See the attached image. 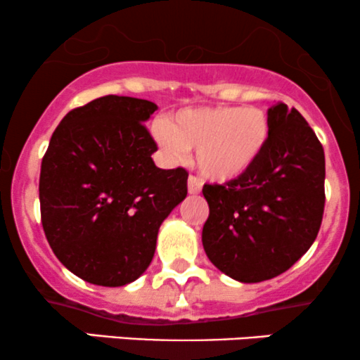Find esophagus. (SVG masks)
Listing matches in <instances>:
<instances>
[{
	"mask_svg": "<svg viewBox=\"0 0 360 360\" xmlns=\"http://www.w3.org/2000/svg\"><path fill=\"white\" fill-rule=\"evenodd\" d=\"M188 191H189V194H198V193L201 191V181L198 179V177L189 176V179H188Z\"/></svg>",
	"mask_w": 360,
	"mask_h": 360,
	"instance_id": "esophagus-1",
	"label": "esophagus"
}]
</instances>
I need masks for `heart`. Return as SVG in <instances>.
<instances>
[{"instance_id": "obj_1", "label": "heart", "mask_w": 360, "mask_h": 360, "mask_svg": "<svg viewBox=\"0 0 360 360\" xmlns=\"http://www.w3.org/2000/svg\"><path fill=\"white\" fill-rule=\"evenodd\" d=\"M154 135L164 155L183 162L196 150V167L206 179L226 183L245 174L267 146L271 123L254 106H196L157 123Z\"/></svg>"}]
</instances>
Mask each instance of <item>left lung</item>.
<instances>
[{"label": "left lung", "instance_id": "1", "mask_svg": "<svg viewBox=\"0 0 360 360\" xmlns=\"http://www.w3.org/2000/svg\"><path fill=\"white\" fill-rule=\"evenodd\" d=\"M271 135L257 162L225 184H205L203 247L213 266L240 283L288 271L315 242L325 208V154L296 108L267 110Z\"/></svg>", "mask_w": 360, "mask_h": 360}]
</instances>
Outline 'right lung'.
I'll list each match as a JSON object with an SVG mask.
<instances>
[{"label": "right lung", "instance_id": "1", "mask_svg": "<svg viewBox=\"0 0 360 360\" xmlns=\"http://www.w3.org/2000/svg\"><path fill=\"white\" fill-rule=\"evenodd\" d=\"M157 110L130 96L74 108L52 134L40 169V214L56 257L77 278L118 288L152 262L159 226L188 194L183 167L159 169L143 125Z\"/></svg>", "mask_w": 360, "mask_h": 360}]
</instances>
